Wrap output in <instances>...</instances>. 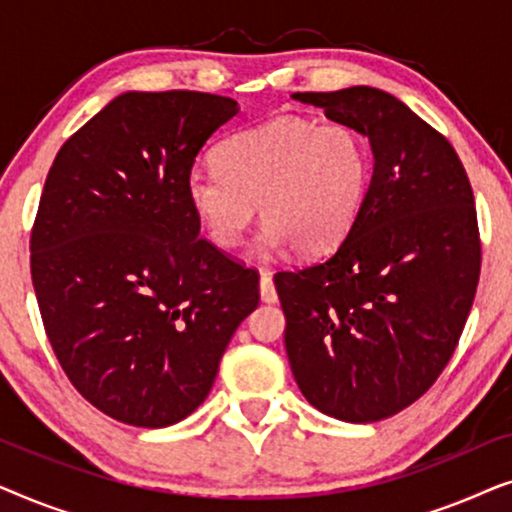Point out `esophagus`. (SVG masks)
Returning <instances> with one entry per match:
<instances>
[{
    "instance_id": "1",
    "label": "esophagus",
    "mask_w": 512,
    "mask_h": 512,
    "mask_svg": "<svg viewBox=\"0 0 512 512\" xmlns=\"http://www.w3.org/2000/svg\"><path fill=\"white\" fill-rule=\"evenodd\" d=\"M258 289H261L263 303H277V291H275V284H272V277L268 270H261V282H258Z\"/></svg>"
}]
</instances>
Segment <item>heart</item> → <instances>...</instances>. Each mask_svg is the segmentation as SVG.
Masks as SVG:
<instances>
[{"mask_svg":"<svg viewBox=\"0 0 512 512\" xmlns=\"http://www.w3.org/2000/svg\"><path fill=\"white\" fill-rule=\"evenodd\" d=\"M214 156V167L188 172V205L216 247L233 249L258 202V256L289 247L328 254L354 228L373 179V151L359 130L293 114L237 132Z\"/></svg>","mask_w":512,"mask_h":512,"instance_id":"b5f03b06","label":"heart"}]
</instances>
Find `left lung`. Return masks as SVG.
<instances>
[{"label": "left lung", "mask_w": 512, "mask_h": 512, "mask_svg": "<svg viewBox=\"0 0 512 512\" xmlns=\"http://www.w3.org/2000/svg\"><path fill=\"white\" fill-rule=\"evenodd\" d=\"M291 97L366 135L373 179L331 256L275 275L286 354L319 412L380 422L429 391L464 331L480 277L473 191L452 144L394 95Z\"/></svg>", "instance_id": "left-lung-1"}]
</instances>
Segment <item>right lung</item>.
I'll use <instances>...</instances> for the list:
<instances>
[{
  "label": "right lung",
  "instance_id": "add662e5",
  "mask_svg": "<svg viewBox=\"0 0 512 512\" xmlns=\"http://www.w3.org/2000/svg\"><path fill=\"white\" fill-rule=\"evenodd\" d=\"M230 97L123 93L62 144L34 221L32 284L76 391L123 424L163 429L205 401L258 275L200 240L195 156Z\"/></svg>",
  "mask_w": 512,
  "mask_h": 512
}]
</instances>
